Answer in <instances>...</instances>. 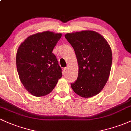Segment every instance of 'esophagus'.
Returning a JSON list of instances; mask_svg holds the SVG:
<instances>
[{
	"label": "esophagus",
	"mask_w": 131,
	"mask_h": 131,
	"mask_svg": "<svg viewBox=\"0 0 131 131\" xmlns=\"http://www.w3.org/2000/svg\"><path fill=\"white\" fill-rule=\"evenodd\" d=\"M68 70H69V67H65V68H64V72H65L66 73H67V72H68Z\"/></svg>",
	"instance_id": "1"
}]
</instances>
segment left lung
I'll use <instances>...</instances> for the list:
<instances>
[{
	"label": "left lung",
	"mask_w": 131,
	"mask_h": 131,
	"mask_svg": "<svg viewBox=\"0 0 131 131\" xmlns=\"http://www.w3.org/2000/svg\"><path fill=\"white\" fill-rule=\"evenodd\" d=\"M65 38L73 47L78 64V78L71 84L72 89L81 97L95 96L105 86L110 75V46L102 35L91 30L69 33Z\"/></svg>",
	"instance_id": "8db88e82"
}]
</instances>
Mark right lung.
I'll use <instances>...</instances> for the list:
<instances>
[{"label": "right lung", "instance_id": "right-lung-1", "mask_svg": "<svg viewBox=\"0 0 131 131\" xmlns=\"http://www.w3.org/2000/svg\"><path fill=\"white\" fill-rule=\"evenodd\" d=\"M62 33L46 31L29 36L19 46L16 66L24 87L35 96L50 93L62 77V69L52 53Z\"/></svg>", "mask_w": 131, "mask_h": 131}]
</instances>
